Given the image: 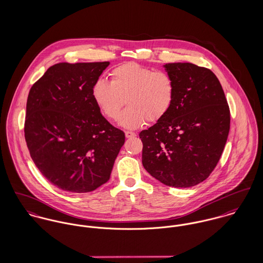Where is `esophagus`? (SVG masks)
<instances>
[{
  "mask_svg": "<svg viewBox=\"0 0 263 263\" xmlns=\"http://www.w3.org/2000/svg\"><path fill=\"white\" fill-rule=\"evenodd\" d=\"M125 137L127 139H132V138H135L136 137V134L133 133V132H125Z\"/></svg>",
  "mask_w": 263,
  "mask_h": 263,
  "instance_id": "34e87169",
  "label": "esophagus"
}]
</instances>
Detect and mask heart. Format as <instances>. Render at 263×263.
Instances as JSON below:
<instances>
[{
  "instance_id": "heart-1",
  "label": "heart",
  "mask_w": 263,
  "mask_h": 263,
  "mask_svg": "<svg viewBox=\"0 0 263 263\" xmlns=\"http://www.w3.org/2000/svg\"><path fill=\"white\" fill-rule=\"evenodd\" d=\"M110 83L98 80L92 88L95 103L108 119H116L124 100L129 107L118 118L125 128H138L146 120L157 122L172 108L176 96L173 77L137 63L112 70Z\"/></svg>"
}]
</instances>
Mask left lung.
<instances>
[{
    "instance_id": "1",
    "label": "left lung",
    "mask_w": 263,
    "mask_h": 263,
    "mask_svg": "<svg viewBox=\"0 0 263 263\" xmlns=\"http://www.w3.org/2000/svg\"><path fill=\"white\" fill-rule=\"evenodd\" d=\"M176 84L168 114L140 133L142 162L165 185L191 187L216 168L230 130V109L222 85L209 69L190 63L164 65Z\"/></svg>"
}]
</instances>
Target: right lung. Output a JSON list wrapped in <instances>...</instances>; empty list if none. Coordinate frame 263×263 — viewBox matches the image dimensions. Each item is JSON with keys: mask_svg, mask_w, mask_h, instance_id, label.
<instances>
[{"mask_svg": "<svg viewBox=\"0 0 263 263\" xmlns=\"http://www.w3.org/2000/svg\"><path fill=\"white\" fill-rule=\"evenodd\" d=\"M109 62L60 63L31 87L25 140L41 174L69 192H90L106 183L124 144V133L100 112L93 85Z\"/></svg>", "mask_w": 263, "mask_h": 263, "instance_id": "obj_1", "label": "right lung"}]
</instances>
